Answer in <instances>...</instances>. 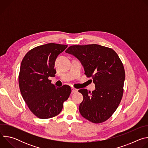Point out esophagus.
Returning <instances> with one entry per match:
<instances>
[{"mask_svg":"<svg viewBox=\"0 0 148 148\" xmlns=\"http://www.w3.org/2000/svg\"><path fill=\"white\" fill-rule=\"evenodd\" d=\"M71 91H72V92L75 93V92H77L78 91V90L76 89V88H75L72 87V88H71Z\"/></svg>","mask_w":148,"mask_h":148,"instance_id":"esophagus-1","label":"esophagus"}]
</instances>
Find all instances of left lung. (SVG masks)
I'll use <instances>...</instances> for the list:
<instances>
[{
	"mask_svg": "<svg viewBox=\"0 0 148 148\" xmlns=\"http://www.w3.org/2000/svg\"><path fill=\"white\" fill-rule=\"evenodd\" d=\"M66 52L81 62L85 74L95 84L92 92L78 90L83 95L81 115L95 123L107 121L117 109L123 92L125 74L119 56L112 49L96 44L71 46Z\"/></svg>",
	"mask_w": 148,
	"mask_h": 148,
	"instance_id": "obj_1",
	"label": "left lung"
}]
</instances>
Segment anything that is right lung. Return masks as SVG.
I'll list each match as a JSON object with an SVG mask.
<instances>
[{"instance_id": "obj_1", "label": "right lung", "mask_w": 148, "mask_h": 148, "mask_svg": "<svg viewBox=\"0 0 148 148\" xmlns=\"http://www.w3.org/2000/svg\"><path fill=\"white\" fill-rule=\"evenodd\" d=\"M67 45L48 43L30 50L21 63L18 85L21 94L32 112L40 119L58 115L71 89L64 85L56 87L49 77H54L55 61Z\"/></svg>"}]
</instances>
